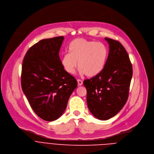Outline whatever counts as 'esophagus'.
Listing matches in <instances>:
<instances>
[{"instance_id": "34e87169", "label": "esophagus", "mask_w": 154, "mask_h": 154, "mask_svg": "<svg viewBox=\"0 0 154 154\" xmlns=\"http://www.w3.org/2000/svg\"><path fill=\"white\" fill-rule=\"evenodd\" d=\"M77 83H78V85L79 86H82L83 85V82L82 80H80V79H78L77 80Z\"/></svg>"}]
</instances>
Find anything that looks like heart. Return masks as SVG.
Listing matches in <instances>:
<instances>
[{"label": "heart", "mask_w": 154, "mask_h": 154, "mask_svg": "<svg viewBox=\"0 0 154 154\" xmlns=\"http://www.w3.org/2000/svg\"><path fill=\"white\" fill-rule=\"evenodd\" d=\"M69 53L61 59L63 69L69 74H74L77 68L88 77H94L103 69L108 55L106 46L83 38L72 40L68 46Z\"/></svg>", "instance_id": "b5f03b06"}]
</instances>
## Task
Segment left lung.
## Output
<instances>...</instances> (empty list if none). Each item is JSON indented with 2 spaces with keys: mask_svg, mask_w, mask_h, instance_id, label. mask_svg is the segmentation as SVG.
<instances>
[{
  "mask_svg": "<svg viewBox=\"0 0 154 154\" xmlns=\"http://www.w3.org/2000/svg\"><path fill=\"white\" fill-rule=\"evenodd\" d=\"M109 52L105 66L97 75L84 80L87 105L91 114L100 120L117 114L126 104L132 77V66L124 46L105 37Z\"/></svg>",
  "mask_w": 154,
  "mask_h": 154,
  "instance_id": "8db88e82",
  "label": "left lung"
}]
</instances>
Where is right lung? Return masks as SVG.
<instances>
[{
    "mask_svg": "<svg viewBox=\"0 0 154 154\" xmlns=\"http://www.w3.org/2000/svg\"><path fill=\"white\" fill-rule=\"evenodd\" d=\"M63 40V36L41 40L28 50L22 63V91L34 112L48 122L61 117L77 86L61 64L59 53Z\"/></svg>",
    "mask_w": 154,
    "mask_h": 154,
    "instance_id": "1",
    "label": "right lung"
}]
</instances>
